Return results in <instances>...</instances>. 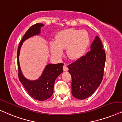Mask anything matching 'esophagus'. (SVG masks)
Segmentation results:
<instances>
[{"instance_id": "obj_1", "label": "esophagus", "mask_w": 122, "mask_h": 122, "mask_svg": "<svg viewBox=\"0 0 122 122\" xmlns=\"http://www.w3.org/2000/svg\"><path fill=\"white\" fill-rule=\"evenodd\" d=\"M63 69H64V71H67L68 70H69V69H68L67 66L65 65L64 66V67H63Z\"/></svg>"}]
</instances>
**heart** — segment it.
Instances as JSON below:
<instances>
[{
	"label": "heart",
	"instance_id": "b5f03b06",
	"mask_svg": "<svg viewBox=\"0 0 122 122\" xmlns=\"http://www.w3.org/2000/svg\"><path fill=\"white\" fill-rule=\"evenodd\" d=\"M89 43L90 38L86 30L70 29L57 35L56 41L50 43V50L52 55L60 56L63 49L67 48L68 57L71 60H76L85 54Z\"/></svg>",
	"mask_w": 122,
	"mask_h": 122
}]
</instances>
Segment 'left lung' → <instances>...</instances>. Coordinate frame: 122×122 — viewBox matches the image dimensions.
Masks as SVG:
<instances>
[{
	"label": "left lung",
	"mask_w": 122,
	"mask_h": 122,
	"mask_svg": "<svg viewBox=\"0 0 122 122\" xmlns=\"http://www.w3.org/2000/svg\"><path fill=\"white\" fill-rule=\"evenodd\" d=\"M85 56L68 66L72 77V94L83 100L98 89L103 80L106 55L99 37L96 36Z\"/></svg>",
	"instance_id": "left-lung-1"
}]
</instances>
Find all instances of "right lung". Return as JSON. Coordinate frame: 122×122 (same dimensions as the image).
I'll list each match as a JSON object with an SVG mask.
<instances>
[{
  "mask_svg": "<svg viewBox=\"0 0 122 122\" xmlns=\"http://www.w3.org/2000/svg\"><path fill=\"white\" fill-rule=\"evenodd\" d=\"M45 25L37 23L32 25L26 32L19 43L17 52V63L19 79L30 96L39 101H43L50 98L53 93V86L56 78L63 72L64 64L47 65L41 75L38 79L30 80L24 77L19 64V57L23 42L30 37L40 35L41 27Z\"/></svg>",
  "mask_w": 122,
  "mask_h": 122,
  "instance_id": "right-lung-1",
  "label": "right lung"
}]
</instances>
